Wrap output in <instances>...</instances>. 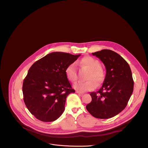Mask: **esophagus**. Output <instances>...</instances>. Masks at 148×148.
Returning a JSON list of instances; mask_svg holds the SVG:
<instances>
[{
	"instance_id": "obj_1",
	"label": "esophagus",
	"mask_w": 148,
	"mask_h": 148,
	"mask_svg": "<svg viewBox=\"0 0 148 148\" xmlns=\"http://www.w3.org/2000/svg\"><path fill=\"white\" fill-rule=\"evenodd\" d=\"M75 92H76V93H77V94H80V95H82V94H84L83 92H79V91H76Z\"/></svg>"
}]
</instances>
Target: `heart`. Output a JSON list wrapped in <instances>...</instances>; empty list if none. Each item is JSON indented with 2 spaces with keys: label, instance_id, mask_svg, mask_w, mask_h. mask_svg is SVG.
Masks as SVG:
<instances>
[{
  "label": "heart",
  "instance_id": "obj_1",
  "mask_svg": "<svg viewBox=\"0 0 148 148\" xmlns=\"http://www.w3.org/2000/svg\"><path fill=\"white\" fill-rule=\"evenodd\" d=\"M79 64L81 67H86L90 69V72L87 76L86 81H78L74 84V88L78 91L84 92L91 91L99 85L104 80L105 75L101 68L99 61L92 57L87 56L82 58ZM65 74L67 79L74 82L77 79V73L74 63H71L65 70Z\"/></svg>",
  "mask_w": 148,
  "mask_h": 148
}]
</instances>
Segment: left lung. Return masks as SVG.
Wrapping results in <instances>:
<instances>
[{
  "label": "left lung",
  "instance_id": "8db88e82",
  "mask_svg": "<svg viewBox=\"0 0 148 148\" xmlns=\"http://www.w3.org/2000/svg\"><path fill=\"white\" fill-rule=\"evenodd\" d=\"M92 54L103 63L107 73L101 88L90 93L92 101L86 108L97 118H111L125 109L132 95L134 80L131 70L127 62L111 50L104 49Z\"/></svg>",
  "mask_w": 148,
  "mask_h": 148
}]
</instances>
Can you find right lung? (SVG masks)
Masks as SVG:
<instances>
[{"label":"right lung","instance_id":"obj_1","mask_svg":"<svg viewBox=\"0 0 148 148\" xmlns=\"http://www.w3.org/2000/svg\"><path fill=\"white\" fill-rule=\"evenodd\" d=\"M80 54L53 52L36 61L23 84V100L30 112L43 122H53L65 110L67 97L75 92L66 68Z\"/></svg>","mask_w":148,"mask_h":148}]
</instances>
